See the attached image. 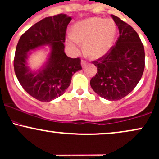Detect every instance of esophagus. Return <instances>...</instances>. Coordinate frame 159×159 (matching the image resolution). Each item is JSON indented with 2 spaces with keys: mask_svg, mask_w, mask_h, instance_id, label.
I'll return each instance as SVG.
<instances>
[{
  "mask_svg": "<svg viewBox=\"0 0 159 159\" xmlns=\"http://www.w3.org/2000/svg\"><path fill=\"white\" fill-rule=\"evenodd\" d=\"M87 64H88V62H86V61L85 60H81V66H82V67H84V66H85L87 65Z\"/></svg>",
  "mask_w": 159,
  "mask_h": 159,
  "instance_id": "obj_1",
  "label": "esophagus"
}]
</instances>
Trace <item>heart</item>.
<instances>
[{"label": "heart", "instance_id": "b5f03b06", "mask_svg": "<svg viewBox=\"0 0 159 159\" xmlns=\"http://www.w3.org/2000/svg\"><path fill=\"white\" fill-rule=\"evenodd\" d=\"M117 27L111 19L91 17L73 25L72 33L66 38V44L72 53L80 50L84 43V52L90 59L97 60L110 51L116 39Z\"/></svg>", "mask_w": 159, "mask_h": 159}]
</instances>
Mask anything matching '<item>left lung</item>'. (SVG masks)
Segmentation results:
<instances>
[{
  "instance_id": "obj_1",
  "label": "left lung",
  "mask_w": 159,
  "mask_h": 159,
  "mask_svg": "<svg viewBox=\"0 0 159 159\" xmlns=\"http://www.w3.org/2000/svg\"><path fill=\"white\" fill-rule=\"evenodd\" d=\"M111 16L119 37L109 53L92 62L97 72L90 84L99 97L116 101L126 97L138 84L144 71L145 52L137 31L116 16Z\"/></svg>"
}]
</instances>
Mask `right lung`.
<instances>
[{"mask_svg":"<svg viewBox=\"0 0 159 159\" xmlns=\"http://www.w3.org/2000/svg\"><path fill=\"white\" fill-rule=\"evenodd\" d=\"M71 20L66 14L49 16L29 28L21 36L16 48L13 66L17 79L29 95L41 102L60 97L71 84L74 73L81 70V60L70 58L64 52L66 29ZM50 45L51 53L41 70L27 67V52Z\"/></svg>","mask_w":159,"mask_h":159,"instance_id":"add662e5","label":"right lung"}]
</instances>
